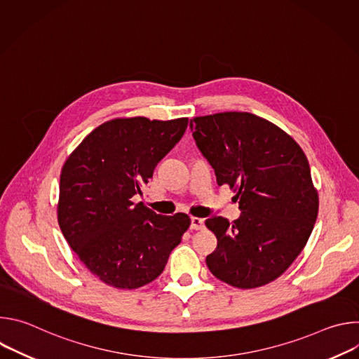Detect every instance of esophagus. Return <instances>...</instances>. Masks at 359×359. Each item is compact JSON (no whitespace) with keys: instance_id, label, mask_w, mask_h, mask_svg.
<instances>
[{"instance_id":"obj_1","label":"esophagus","mask_w":359,"mask_h":359,"mask_svg":"<svg viewBox=\"0 0 359 359\" xmlns=\"http://www.w3.org/2000/svg\"><path fill=\"white\" fill-rule=\"evenodd\" d=\"M190 229L191 230H201L204 229V220L198 217H191L190 219Z\"/></svg>"}]
</instances>
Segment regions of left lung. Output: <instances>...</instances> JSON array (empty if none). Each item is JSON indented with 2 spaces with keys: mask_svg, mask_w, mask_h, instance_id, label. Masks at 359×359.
Returning <instances> with one entry per match:
<instances>
[{
  "mask_svg": "<svg viewBox=\"0 0 359 359\" xmlns=\"http://www.w3.org/2000/svg\"><path fill=\"white\" fill-rule=\"evenodd\" d=\"M219 186L236 193L240 219L210 217L217 238L206 257L212 274L248 290L278 278L309 241L318 191L299 144L281 128L248 112H222L190 122Z\"/></svg>",
  "mask_w": 359,
  "mask_h": 359,
  "instance_id": "obj_1",
  "label": "left lung"
}]
</instances>
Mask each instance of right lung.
<instances>
[{
	"label": "right lung",
	"instance_id": "1",
	"mask_svg": "<svg viewBox=\"0 0 359 359\" xmlns=\"http://www.w3.org/2000/svg\"><path fill=\"white\" fill-rule=\"evenodd\" d=\"M187 118H116L93 129L61 170L58 224L102 283L135 290L158 278L190 226L184 213L156 215L135 194L180 140Z\"/></svg>",
	"mask_w": 359,
	"mask_h": 359
}]
</instances>
